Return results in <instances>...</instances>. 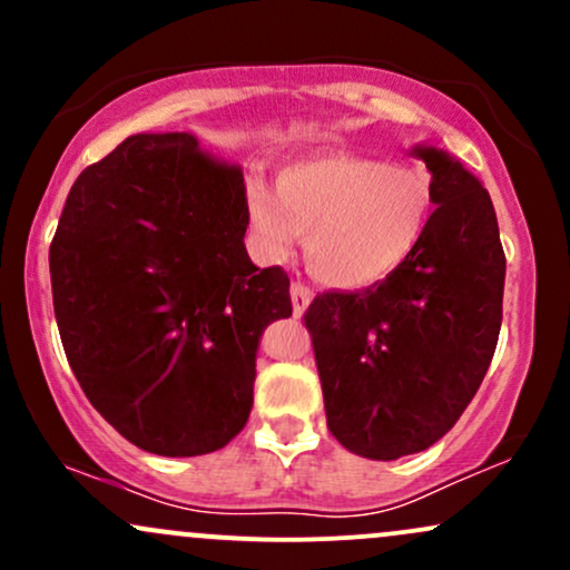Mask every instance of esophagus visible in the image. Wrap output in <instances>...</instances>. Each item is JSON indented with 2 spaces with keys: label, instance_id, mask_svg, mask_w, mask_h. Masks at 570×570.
I'll use <instances>...</instances> for the list:
<instances>
[{
  "label": "esophagus",
  "instance_id": "esophagus-1",
  "mask_svg": "<svg viewBox=\"0 0 570 570\" xmlns=\"http://www.w3.org/2000/svg\"><path fill=\"white\" fill-rule=\"evenodd\" d=\"M313 299V289L311 286H305L303 281H294L292 284V307H294V316H303L307 311V305H311Z\"/></svg>",
  "mask_w": 570,
  "mask_h": 570
}]
</instances>
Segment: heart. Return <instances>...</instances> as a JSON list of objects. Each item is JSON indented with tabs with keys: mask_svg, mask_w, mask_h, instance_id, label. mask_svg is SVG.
<instances>
[{
	"mask_svg": "<svg viewBox=\"0 0 570 570\" xmlns=\"http://www.w3.org/2000/svg\"><path fill=\"white\" fill-rule=\"evenodd\" d=\"M248 225L267 257L284 259L305 233L307 265L324 284L364 289L396 273L421 246L434 181L417 166L364 155H322L246 187Z\"/></svg>",
	"mask_w": 570,
	"mask_h": 570,
	"instance_id": "b5f03b06",
	"label": "heart"
}]
</instances>
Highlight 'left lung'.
I'll use <instances>...</instances> for the list:
<instances>
[{"mask_svg":"<svg viewBox=\"0 0 570 570\" xmlns=\"http://www.w3.org/2000/svg\"><path fill=\"white\" fill-rule=\"evenodd\" d=\"M434 212L381 284L324 292L305 313L326 426L351 453L396 461L442 440L469 407L501 332L507 257L488 189L436 147H415Z\"/></svg>","mask_w":570,"mask_h":570,"instance_id":"obj_1","label":"left lung"}]
</instances>
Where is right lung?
Instances as JSON below:
<instances>
[{"label":"right lung","instance_id":"obj_1","mask_svg":"<svg viewBox=\"0 0 570 570\" xmlns=\"http://www.w3.org/2000/svg\"><path fill=\"white\" fill-rule=\"evenodd\" d=\"M244 171L193 134H136L77 176L50 244L63 351L104 421L155 455L246 426L289 276L248 259Z\"/></svg>","mask_w":570,"mask_h":570}]
</instances>
